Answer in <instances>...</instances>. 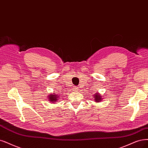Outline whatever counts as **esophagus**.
Returning a JSON list of instances; mask_svg holds the SVG:
<instances>
[{
    "label": "esophagus",
    "mask_w": 148,
    "mask_h": 148,
    "mask_svg": "<svg viewBox=\"0 0 148 148\" xmlns=\"http://www.w3.org/2000/svg\"><path fill=\"white\" fill-rule=\"evenodd\" d=\"M73 90H74V91H77V87H76V86H74Z\"/></svg>",
    "instance_id": "esophagus-1"
}]
</instances>
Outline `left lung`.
<instances>
[{"label": "left lung", "mask_w": 148, "mask_h": 148, "mask_svg": "<svg viewBox=\"0 0 148 148\" xmlns=\"http://www.w3.org/2000/svg\"><path fill=\"white\" fill-rule=\"evenodd\" d=\"M94 99H95V102H99L101 101V100H102L101 96L100 94H99V93L95 94V95H94Z\"/></svg>", "instance_id": "obj_1"}]
</instances>
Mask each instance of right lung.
<instances>
[{"label": "right lung", "mask_w": 148, "mask_h": 148, "mask_svg": "<svg viewBox=\"0 0 148 148\" xmlns=\"http://www.w3.org/2000/svg\"><path fill=\"white\" fill-rule=\"evenodd\" d=\"M58 97L59 96H57V95H56V93L54 92V93H52V94H51L49 95L48 100L52 103H56V102H57V101L58 100H59Z\"/></svg>", "instance_id": "add662e5"}]
</instances>
